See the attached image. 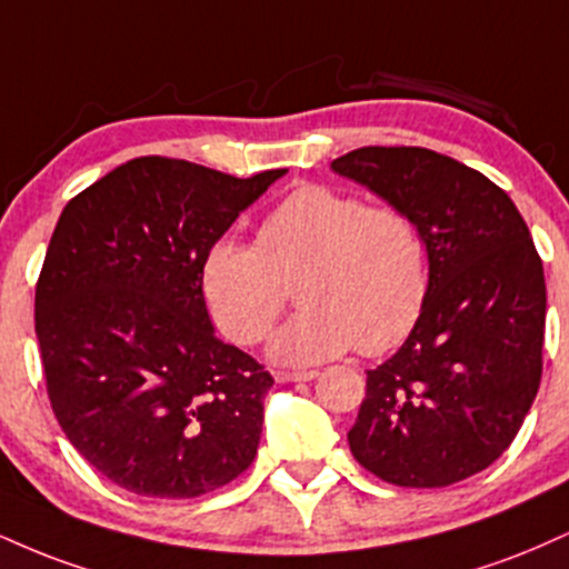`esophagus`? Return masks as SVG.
<instances>
[{"instance_id":"obj_1","label":"esophagus","mask_w":569,"mask_h":569,"mask_svg":"<svg viewBox=\"0 0 569 569\" xmlns=\"http://www.w3.org/2000/svg\"><path fill=\"white\" fill-rule=\"evenodd\" d=\"M318 371H278L276 381L280 385H289V381H312Z\"/></svg>"}]
</instances>
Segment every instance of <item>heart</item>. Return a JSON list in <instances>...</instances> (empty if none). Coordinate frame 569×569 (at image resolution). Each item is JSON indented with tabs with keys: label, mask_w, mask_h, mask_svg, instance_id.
I'll return each mask as SVG.
<instances>
[{
	"label": "heart",
	"mask_w": 569,
	"mask_h": 569,
	"mask_svg": "<svg viewBox=\"0 0 569 569\" xmlns=\"http://www.w3.org/2000/svg\"><path fill=\"white\" fill-rule=\"evenodd\" d=\"M293 283L302 310L272 337V360L312 366L352 347L385 355L410 337L427 305V241L408 211L305 184L259 222L254 246L219 238L203 251V299L238 345L270 333Z\"/></svg>",
	"instance_id": "obj_1"
}]
</instances>
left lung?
Instances as JSON below:
<instances>
[{
  "label": "left lung",
  "mask_w": 569,
  "mask_h": 569,
  "mask_svg": "<svg viewBox=\"0 0 569 569\" xmlns=\"http://www.w3.org/2000/svg\"><path fill=\"white\" fill-rule=\"evenodd\" d=\"M331 169L408 211L429 297L406 345L368 371L352 456L400 488H448L509 448L543 371L546 280L515 201L427 148H358Z\"/></svg>",
  "instance_id": "1"
}]
</instances>
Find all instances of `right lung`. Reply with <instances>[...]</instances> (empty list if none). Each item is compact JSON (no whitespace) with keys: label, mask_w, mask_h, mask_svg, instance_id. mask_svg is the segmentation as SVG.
<instances>
[{"label":"right lung","mask_w":569,"mask_h":569,"mask_svg":"<svg viewBox=\"0 0 569 569\" xmlns=\"http://www.w3.org/2000/svg\"><path fill=\"white\" fill-rule=\"evenodd\" d=\"M283 174L142 156L54 224L33 305L47 395L73 448L134 496H203L254 461L272 376L217 339L201 259Z\"/></svg>","instance_id":"right-lung-1"}]
</instances>
